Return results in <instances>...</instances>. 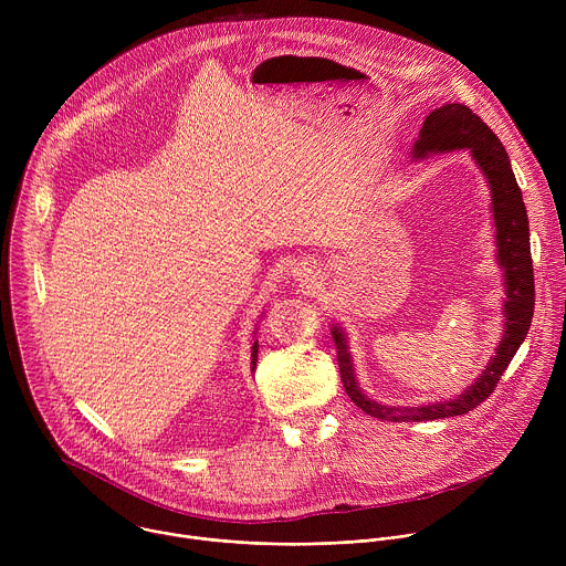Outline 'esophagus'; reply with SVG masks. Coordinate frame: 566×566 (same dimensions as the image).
<instances>
[{
  "label": "esophagus",
  "instance_id": "esophagus-1",
  "mask_svg": "<svg viewBox=\"0 0 566 566\" xmlns=\"http://www.w3.org/2000/svg\"><path fill=\"white\" fill-rule=\"evenodd\" d=\"M319 271H317V262H313V260H306V262H302V264H297V269L293 271V277H295V282L300 284V286H313L319 277Z\"/></svg>",
  "mask_w": 566,
  "mask_h": 566
}]
</instances>
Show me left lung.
<instances>
[{
  "mask_svg": "<svg viewBox=\"0 0 566 566\" xmlns=\"http://www.w3.org/2000/svg\"><path fill=\"white\" fill-rule=\"evenodd\" d=\"M452 149H470L474 164L481 168L483 177L491 188V210L495 219V241H497V262L504 269L506 300H504V336L495 349V356L483 369V374L463 391L450 400L430 402L419 408H396L380 406V402L367 398L358 387L354 363L347 345V336L340 327L334 325V343L338 349V367L345 391L356 406L380 421H434L459 417L476 408L479 402L486 400L509 363L517 354L524 343L535 304V282H533V260H531V239H528V217L522 199V190L515 181L509 154L497 138V134L483 123L470 107L450 103L443 105L423 120L419 132V140L415 143L412 154L423 158L434 151H452Z\"/></svg>",
  "mask_w": 566,
  "mask_h": 566,
  "instance_id": "obj_1",
  "label": "left lung"
}]
</instances>
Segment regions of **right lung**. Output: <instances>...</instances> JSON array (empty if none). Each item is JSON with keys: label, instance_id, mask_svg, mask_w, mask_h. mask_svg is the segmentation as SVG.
Returning <instances> with one entry per match:
<instances>
[{"label": "right lung", "instance_id": "right-lung-1", "mask_svg": "<svg viewBox=\"0 0 566 566\" xmlns=\"http://www.w3.org/2000/svg\"><path fill=\"white\" fill-rule=\"evenodd\" d=\"M251 365H253V369L258 365V340L253 343V349H251Z\"/></svg>", "mask_w": 566, "mask_h": 566}]
</instances>
